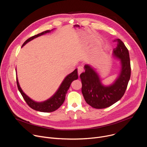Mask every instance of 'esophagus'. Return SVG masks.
I'll use <instances>...</instances> for the list:
<instances>
[{"label": "esophagus", "mask_w": 147, "mask_h": 147, "mask_svg": "<svg viewBox=\"0 0 147 147\" xmlns=\"http://www.w3.org/2000/svg\"><path fill=\"white\" fill-rule=\"evenodd\" d=\"M83 71H84L83 67H82V66H79V67H78V76H80V74H81L82 72H83Z\"/></svg>", "instance_id": "1"}]
</instances>
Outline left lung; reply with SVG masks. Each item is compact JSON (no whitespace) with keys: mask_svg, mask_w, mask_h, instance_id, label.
I'll return each mask as SVG.
<instances>
[{"mask_svg":"<svg viewBox=\"0 0 147 147\" xmlns=\"http://www.w3.org/2000/svg\"><path fill=\"white\" fill-rule=\"evenodd\" d=\"M117 47L113 50V56L120 61L121 69L118 77L111 85H104L95 70L89 65L84 66L85 72L80 74L82 93L86 103L94 109L109 107L123 96L130 78L131 67L129 54L124 43L119 38Z\"/></svg>","mask_w":147,"mask_h":147,"instance_id":"1","label":"left lung"}]
</instances>
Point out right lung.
I'll use <instances>...</instances> for the list:
<instances>
[{
  "label": "right lung",
  "instance_id": "1",
  "mask_svg": "<svg viewBox=\"0 0 147 147\" xmlns=\"http://www.w3.org/2000/svg\"><path fill=\"white\" fill-rule=\"evenodd\" d=\"M50 32L51 30H48L29 38L28 40H26L24 42L22 47L24 45H25L27 42H29L33 39ZM77 79H78V74H77V69H76L72 73L69 74L65 77V78L62 81V84H61L59 88H58L57 91L55 92V93L51 97H50V99L42 102H36L33 101L22 91V89L20 86L17 77V84L18 89L20 92L21 94H22L24 99L25 100L26 103L30 108H32L34 110L40 111V112L50 113V112H53L57 110L58 109H59L61 106V105L63 103L65 100L66 94L70 86L71 83L74 80H77Z\"/></svg>",
  "mask_w": 147,
  "mask_h": 147
}]
</instances>
